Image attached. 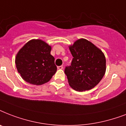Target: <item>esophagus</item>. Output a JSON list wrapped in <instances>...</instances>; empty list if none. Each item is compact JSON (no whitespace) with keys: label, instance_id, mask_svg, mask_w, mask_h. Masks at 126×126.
<instances>
[{"label":"esophagus","instance_id":"34e87169","mask_svg":"<svg viewBox=\"0 0 126 126\" xmlns=\"http://www.w3.org/2000/svg\"><path fill=\"white\" fill-rule=\"evenodd\" d=\"M57 69H63V67L62 66V65H61V66H58V67H57Z\"/></svg>","mask_w":126,"mask_h":126}]
</instances>
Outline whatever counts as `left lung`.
<instances>
[{"mask_svg":"<svg viewBox=\"0 0 126 126\" xmlns=\"http://www.w3.org/2000/svg\"><path fill=\"white\" fill-rule=\"evenodd\" d=\"M73 55L65 73L71 88L83 92L94 88L105 75L106 59L103 53L86 39H79L69 47Z\"/></svg>","mask_w":126,"mask_h":126,"instance_id":"obj_1","label":"left lung"}]
</instances>
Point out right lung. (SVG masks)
<instances>
[{"label": "right lung", "instance_id": "right-lung-1", "mask_svg": "<svg viewBox=\"0 0 126 126\" xmlns=\"http://www.w3.org/2000/svg\"><path fill=\"white\" fill-rule=\"evenodd\" d=\"M51 46L41 40H31L19 51L16 57L18 73L27 82L42 85L57 71Z\"/></svg>", "mask_w": 126, "mask_h": 126}]
</instances>
